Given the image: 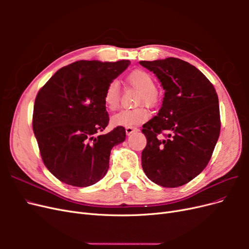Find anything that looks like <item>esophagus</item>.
Returning a JSON list of instances; mask_svg holds the SVG:
<instances>
[{"instance_id": "1", "label": "esophagus", "mask_w": 249, "mask_h": 249, "mask_svg": "<svg viewBox=\"0 0 249 249\" xmlns=\"http://www.w3.org/2000/svg\"><path fill=\"white\" fill-rule=\"evenodd\" d=\"M136 131H138L137 127H125L126 135H131V134H133L134 132H136Z\"/></svg>"}]
</instances>
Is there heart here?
Returning a JSON list of instances; mask_svg holds the SVG:
<instances>
[{
  "label": "heart",
  "instance_id": "b5f03b06",
  "mask_svg": "<svg viewBox=\"0 0 249 249\" xmlns=\"http://www.w3.org/2000/svg\"><path fill=\"white\" fill-rule=\"evenodd\" d=\"M127 81L130 84L140 90L139 104L145 103L148 106H153L157 103L158 92L156 81L148 71L143 70H135L127 76ZM120 87L118 82L113 80L104 91V104L109 110H115L119 105ZM149 118V112L144 107L136 109H124L115 113L111 117V123L116 126L133 127L145 123Z\"/></svg>",
  "mask_w": 249,
  "mask_h": 249
}]
</instances>
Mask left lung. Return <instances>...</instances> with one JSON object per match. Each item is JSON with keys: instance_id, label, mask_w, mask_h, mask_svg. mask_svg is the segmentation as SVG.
<instances>
[{"instance_id": "left-lung-1", "label": "left lung", "mask_w": 249, "mask_h": 249, "mask_svg": "<svg viewBox=\"0 0 249 249\" xmlns=\"http://www.w3.org/2000/svg\"><path fill=\"white\" fill-rule=\"evenodd\" d=\"M139 63L156 74L165 90L157 116L143 124L147 143L141 154L142 168L157 185L183 186L206 168L219 138L216 90L184 60L170 57Z\"/></svg>"}]
</instances>
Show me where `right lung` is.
<instances>
[{
  "label": "right lung",
  "mask_w": 249,
  "mask_h": 249,
  "mask_svg": "<svg viewBox=\"0 0 249 249\" xmlns=\"http://www.w3.org/2000/svg\"><path fill=\"white\" fill-rule=\"evenodd\" d=\"M130 64L81 60L56 71L37 93L33 131L44 165L61 182L87 187L107 173L111 149L124 141L125 130L102 133L109 124L104 91Z\"/></svg>",
  "instance_id": "right-lung-1"
}]
</instances>
